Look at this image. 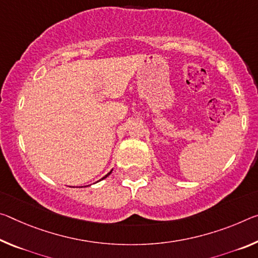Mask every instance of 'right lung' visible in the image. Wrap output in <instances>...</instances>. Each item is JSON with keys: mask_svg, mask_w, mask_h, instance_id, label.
Instances as JSON below:
<instances>
[{"mask_svg": "<svg viewBox=\"0 0 258 258\" xmlns=\"http://www.w3.org/2000/svg\"><path fill=\"white\" fill-rule=\"evenodd\" d=\"M111 172H112V170H111V171H110V172H109V173H108V174H105V175H104V177H103V178H102V179H104V178H107V177H108V175H109V174H110V173H111ZM102 179H101V180H102Z\"/></svg>", "mask_w": 258, "mask_h": 258, "instance_id": "add662e5", "label": "right lung"}]
</instances>
